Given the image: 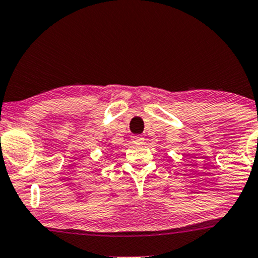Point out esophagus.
<instances>
[{
    "label": "esophagus",
    "mask_w": 258,
    "mask_h": 258,
    "mask_svg": "<svg viewBox=\"0 0 258 258\" xmlns=\"http://www.w3.org/2000/svg\"><path fill=\"white\" fill-rule=\"evenodd\" d=\"M132 141L134 142L135 145H142L144 144V141H145V139L142 138V136H139V135H134V136H132Z\"/></svg>",
    "instance_id": "34e87169"
}]
</instances>
